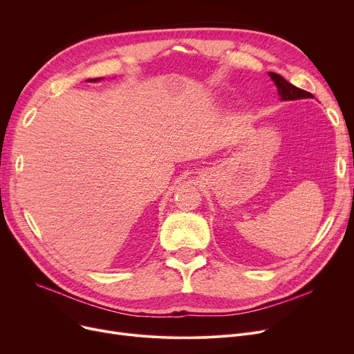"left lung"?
Here are the masks:
<instances>
[{
  "label": "left lung",
  "instance_id": "1",
  "mask_svg": "<svg viewBox=\"0 0 354 354\" xmlns=\"http://www.w3.org/2000/svg\"><path fill=\"white\" fill-rule=\"evenodd\" d=\"M270 77L272 79V82L275 83L277 88H278V96L281 97V100H297V99H307V97H313L311 93L301 90L299 87H295L294 84L288 83L283 76L277 73L270 71Z\"/></svg>",
  "mask_w": 354,
  "mask_h": 354
}]
</instances>
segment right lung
Returning a JSON list of instances; mask_svg holds the SVG:
<instances>
[{"mask_svg":"<svg viewBox=\"0 0 354 354\" xmlns=\"http://www.w3.org/2000/svg\"><path fill=\"white\" fill-rule=\"evenodd\" d=\"M99 80H100V77L99 79H88L87 82H99Z\"/></svg>","mask_w":354,"mask_h":354,"instance_id":"1","label":"right lung"}]
</instances>
